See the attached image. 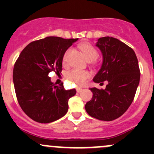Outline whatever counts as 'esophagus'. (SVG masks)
<instances>
[{
    "instance_id": "obj_1",
    "label": "esophagus",
    "mask_w": 154,
    "mask_h": 154,
    "mask_svg": "<svg viewBox=\"0 0 154 154\" xmlns=\"http://www.w3.org/2000/svg\"><path fill=\"white\" fill-rule=\"evenodd\" d=\"M82 90H83V88H80V87H78V88H77V92H78V93L81 92Z\"/></svg>"
}]
</instances>
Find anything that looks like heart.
I'll list each match as a JSON object with an SVG mask.
<instances>
[{
  "label": "heart",
  "instance_id": "heart-1",
  "mask_svg": "<svg viewBox=\"0 0 154 154\" xmlns=\"http://www.w3.org/2000/svg\"><path fill=\"white\" fill-rule=\"evenodd\" d=\"M80 49L84 54L85 57L88 61H92L94 60L98 56V52L97 49L89 43H82L80 45ZM71 49H68L66 52L65 53L64 57H63V64L66 65L68 61V57L69 54ZM90 73L88 71H81L78 69H73L71 71H68L67 73V78L71 80V82L74 83L75 84L79 86H83L86 84L87 80L89 78Z\"/></svg>",
  "mask_w": 154,
  "mask_h": 154
}]
</instances>
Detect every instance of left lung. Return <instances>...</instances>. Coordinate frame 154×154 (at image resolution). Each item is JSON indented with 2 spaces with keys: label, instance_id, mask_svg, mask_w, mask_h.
<instances>
[{
  "label": "left lung",
  "instance_id": "left-lung-1",
  "mask_svg": "<svg viewBox=\"0 0 154 154\" xmlns=\"http://www.w3.org/2000/svg\"><path fill=\"white\" fill-rule=\"evenodd\" d=\"M96 46L103 55V63L93 81L105 89L90 88L92 98L85 109L90 116L100 121H113L122 116L131 105L140 80V70L134 51L116 38H98Z\"/></svg>",
  "mask_w": 154,
  "mask_h": 154
}]
</instances>
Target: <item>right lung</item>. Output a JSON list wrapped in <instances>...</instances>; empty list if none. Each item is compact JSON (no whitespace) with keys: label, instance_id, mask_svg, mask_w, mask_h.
Masks as SVG:
<instances>
[{"label":"right lung","instance_id":"add662e5","mask_svg":"<svg viewBox=\"0 0 154 154\" xmlns=\"http://www.w3.org/2000/svg\"><path fill=\"white\" fill-rule=\"evenodd\" d=\"M78 38L65 39L48 36L32 42L24 48L13 69V83L20 106L31 119L51 123L63 117L68 109V100L76 90H66L63 83L54 84L51 71L60 74L63 57Z\"/></svg>","mask_w":154,"mask_h":154}]
</instances>
